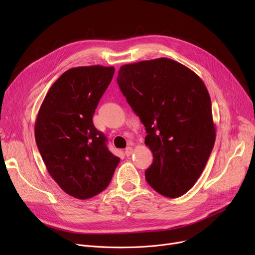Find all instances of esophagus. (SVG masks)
I'll return each instance as SVG.
<instances>
[{
	"label": "esophagus",
	"instance_id": "esophagus-1",
	"mask_svg": "<svg viewBox=\"0 0 255 255\" xmlns=\"http://www.w3.org/2000/svg\"><path fill=\"white\" fill-rule=\"evenodd\" d=\"M132 153H133V148H131V146H127L126 150H125L126 156H130Z\"/></svg>",
	"mask_w": 255,
	"mask_h": 255
}]
</instances>
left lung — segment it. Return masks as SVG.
Segmentation results:
<instances>
[{"label":"left lung","mask_w":255,"mask_h":255,"mask_svg":"<svg viewBox=\"0 0 255 255\" xmlns=\"http://www.w3.org/2000/svg\"><path fill=\"white\" fill-rule=\"evenodd\" d=\"M117 82L145 127L153 163L145 180L158 193L179 197L196 183L216 138L209 92L186 66L160 58L123 65Z\"/></svg>","instance_id":"1"}]
</instances>
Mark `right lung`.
Listing matches in <instances>:
<instances>
[{"instance_id":"right-lung-1","label":"right lung","mask_w":255,"mask_h":255,"mask_svg":"<svg viewBox=\"0 0 255 255\" xmlns=\"http://www.w3.org/2000/svg\"><path fill=\"white\" fill-rule=\"evenodd\" d=\"M114 67H75L48 90L35 123L38 150L51 178L67 194L87 199L102 192L120 158L93 124V115L111 84Z\"/></svg>"}]
</instances>
